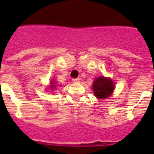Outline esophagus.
Returning <instances> with one entry per match:
<instances>
[{
  "label": "esophagus",
  "mask_w": 154,
  "mask_h": 154,
  "mask_svg": "<svg viewBox=\"0 0 154 154\" xmlns=\"http://www.w3.org/2000/svg\"><path fill=\"white\" fill-rule=\"evenodd\" d=\"M80 78H75V79H72V81L73 82H75V83H77V82H80Z\"/></svg>",
  "instance_id": "34e87169"
}]
</instances>
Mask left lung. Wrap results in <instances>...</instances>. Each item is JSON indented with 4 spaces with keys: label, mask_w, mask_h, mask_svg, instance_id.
<instances>
[{
    "label": "left lung",
    "mask_w": 154,
    "mask_h": 154,
    "mask_svg": "<svg viewBox=\"0 0 154 154\" xmlns=\"http://www.w3.org/2000/svg\"><path fill=\"white\" fill-rule=\"evenodd\" d=\"M92 89L96 97L105 99L112 95L115 89V84L112 79L99 76L94 80Z\"/></svg>",
    "instance_id": "1"
}]
</instances>
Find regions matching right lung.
Wrapping results in <instances>:
<instances>
[{"mask_svg": "<svg viewBox=\"0 0 154 154\" xmlns=\"http://www.w3.org/2000/svg\"><path fill=\"white\" fill-rule=\"evenodd\" d=\"M55 88H56V84H55V82L52 79L51 81V82H50L49 89H51V90H55Z\"/></svg>", "mask_w": 154, "mask_h": 154, "instance_id": "obj_1", "label": "right lung"}]
</instances>
